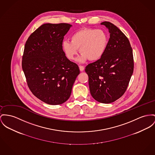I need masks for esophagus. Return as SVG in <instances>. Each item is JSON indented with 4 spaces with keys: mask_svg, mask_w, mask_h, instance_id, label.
<instances>
[{
    "mask_svg": "<svg viewBox=\"0 0 155 155\" xmlns=\"http://www.w3.org/2000/svg\"><path fill=\"white\" fill-rule=\"evenodd\" d=\"M79 69L81 71H83L84 69V68L83 66H79Z\"/></svg>",
    "mask_w": 155,
    "mask_h": 155,
    "instance_id": "1",
    "label": "esophagus"
}]
</instances>
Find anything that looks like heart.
I'll return each instance as SVG.
<instances>
[{"label": "heart", "instance_id": "1", "mask_svg": "<svg viewBox=\"0 0 155 155\" xmlns=\"http://www.w3.org/2000/svg\"><path fill=\"white\" fill-rule=\"evenodd\" d=\"M108 44V37L102 29L84 28L74 32L71 36V41H64L62 48L67 58L74 60L78 53L81 56L79 62H84L87 59L96 61L103 56Z\"/></svg>", "mask_w": 155, "mask_h": 155}]
</instances>
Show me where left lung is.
<instances>
[{"label": "left lung", "instance_id": "8db88e82", "mask_svg": "<svg viewBox=\"0 0 155 155\" xmlns=\"http://www.w3.org/2000/svg\"><path fill=\"white\" fill-rule=\"evenodd\" d=\"M101 25L110 33L106 50L100 59L86 66L85 72L93 98L100 103H112L128 86L134 68L133 51L129 39L117 27L109 21Z\"/></svg>", "mask_w": 155, "mask_h": 155}]
</instances>
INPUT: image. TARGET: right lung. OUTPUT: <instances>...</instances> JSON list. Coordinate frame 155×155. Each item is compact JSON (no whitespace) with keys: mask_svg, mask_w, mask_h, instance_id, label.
<instances>
[{"mask_svg":"<svg viewBox=\"0 0 155 155\" xmlns=\"http://www.w3.org/2000/svg\"><path fill=\"white\" fill-rule=\"evenodd\" d=\"M72 26L68 23H46L33 32L26 42L22 69L32 93L45 103L56 105L70 97L80 73L63 51L64 36Z\"/></svg>","mask_w":155,"mask_h":155,"instance_id":"1","label":"right lung"}]
</instances>
